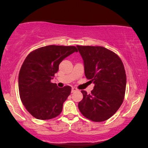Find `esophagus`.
<instances>
[{
  "label": "esophagus",
  "instance_id": "esophagus-1",
  "mask_svg": "<svg viewBox=\"0 0 148 148\" xmlns=\"http://www.w3.org/2000/svg\"><path fill=\"white\" fill-rule=\"evenodd\" d=\"M76 91H77V88H76L74 87L72 88V92H76Z\"/></svg>",
  "mask_w": 148,
  "mask_h": 148
}]
</instances>
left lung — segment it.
Returning <instances> with one entry per match:
<instances>
[{
    "mask_svg": "<svg viewBox=\"0 0 148 148\" xmlns=\"http://www.w3.org/2000/svg\"><path fill=\"white\" fill-rule=\"evenodd\" d=\"M84 62L85 75L95 84L91 94L81 90L79 103L82 115L94 122H103L116 113L123 102L127 77L120 58L103 47L76 46Z\"/></svg>",
    "mask_w": 148,
    "mask_h": 148,
    "instance_id": "obj_1",
    "label": "left lung"
}]
</instances>
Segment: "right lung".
I'll list each match as a JSON object with an SVG mask.
<instances>
[{
    "label": "right lung",
    "instance_id": "right-lung-1",
    "mask_svg": "<svg viewBox=\"0 0 148 148\" xmlns=\"http://www.w3.org/2000/svg\"><path fill=\"white\" fill-rule=\"evenodd\" d=\"M77 51L74 46L49 45L35 49L25 58L18 74V91L22 103L34 118L50 120L60 114L72 88H58L51 80L60 62Z\"/></svg>",
    "mask_w": 148,
    "mask_h": 148
}]
</instances>
